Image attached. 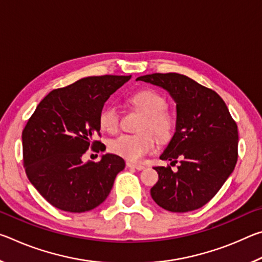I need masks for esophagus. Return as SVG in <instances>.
<instances>
[{
	"label": "esophagus",
	"instance_id": "1",
	"mask_svg": "<svg viewBox=\"0 0 262 262\" xmlns=\"http://www.w3.org/2000/svg\"><path fill=\"white\" fill-rule=\"evenodd\" d=\"M126 165L128 167H130V168H136V170H139V171L143 170V168H144L143 165H140V164H134V163H132V162H127Z\"/></svg>",
	"mask_w": 262,
	"mask_h": 262
}]
</instances>
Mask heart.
I'll list each match as a JSON object with an SVG mask.
<instances>
[{
    "label": "heart",
    "instance_id": "obj_1",
    "mask_svg": "<svg viewBox=\"0 0 262 262\" xmlns=\"http://www.w3.org/2000/svg\"><path fill=\"white\" fill-rule=\"evenodd\" d=\"M130 103L145 114L141 125V130H151L162 142L168 141L173 135L176 128L174 117L166 111V99L151 89H145L133 95ZM99 126L103 130L115 134L120 127V113L117 106L108 105L99 114ZM156 148V139L150 132L130 135L122 134L108 143L112 154L129 162H140L145 155L151 154Z\"/></svg>",
    "mask_w": 262,
    "mask_h": 262
}]
</instances>
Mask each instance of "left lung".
I'll use <instances>...</instances> for the list:
<instances>
[{
  "label": "left lung",
  "instance_id": "left-lung-1",
  "mask_svg": "<svg viewBox=\"0 0 262 262\" xmlns=\"http://www.w3.org/2000/svg\"><path fill=\"white\" fill-rule=\"evenodd\" d=\"M137 81L166 90L177 104L176 132L161 155L179 162L154 167L158 181L150 189L154 201L172 212L199 209L209 202L232 173L238 158V128L224 100L214 90L177 73L151 74Z\"/></svg>",
  "mask_w": 262,
  "mask_h": 262
}]
</instances>
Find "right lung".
Instances as JSON below:
<instances>
[{
    "label": "right lung",
    "instance_id": "obj_1",
    "mask_svg": "<svg viewBox=\"0 0 262 262\" xmlns=\"http://www.w3.org/2000/svg\"><path fill=\"white\" fill-rule=\"evenodd\" d=\"M132 76H90L51 91L35 108L21 134L26 176L52 206L84 212L108 196L125 161L106 154L83 163L89 148L100 149L99 114L105 101Z\"/></svg>",
    "mask_w": 262,
    "mask_h": 262
}]
</instances>
